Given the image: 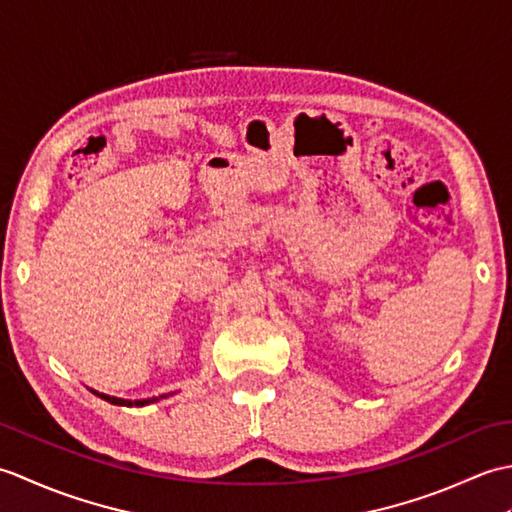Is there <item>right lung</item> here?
Segmentation results:
<instances>
[{
  "instance_id": "1",
  "label": "right lung",
  "mask_w": 512,
  "mask_h": 512,
  "mask_svg": "<svg viewBox=\"0 0 512 512\" xmlns=\"http://www.w3.org/2000/svg\"><path fill=\"white\" fill-rule=\"evenodd\" d=\"M90 391L99 398L112 402V405H118V407H145V405H151V402H158L160 398L169 396V394H165V396H154V398H143V400H125V398H116V396H110V394H101V391H96V389H90Z\"/></svg>"
}]
</instances>
